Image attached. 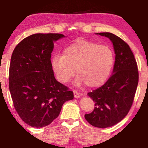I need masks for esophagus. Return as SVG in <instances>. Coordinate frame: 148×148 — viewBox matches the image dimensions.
Returning <instances> with one entry per match:
<instances>
[{"instance_id": "obj_1", "label": "esophagus", "mask_w": 148, "mask_h": 148, "mask_svg": "<svg viewBox=\"0 0 148 148\" xmlns=\"http://www.w3.org/2000/svg\"><path fill=\"white\" fill-rule=\"evenodd\" d=\"M74 97L77 98V99L81 97V93H79V92H77V91L76 90L74 91Z\"/></svg>"}]
</instances>
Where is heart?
Instances as JSON below:
<instances>
[{"mask_svg": "<svg viewBox=\"0 0 148 148\" xmlns=\"http://www.w3.org/2000/svg\"><path fill=\"white\" fill-rule=\"evenodd\" d=\"M114 64L112 49L95 41L78 40L66 47L62 56L56 54L51 65L57 79L66 83L75 74L79 83L97 87L107 81Z\"/></svg>", "mask_w": 148, "mask_h": 148, "instance_id": "heart-1", "label": "heart"}]
</instances>
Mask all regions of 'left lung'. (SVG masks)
<instances>
[{"label": "left lung", "instance_id": "8db88e82", "mask_svg": "<svg viewBox=\"0 0 148 148\" xmlns=\"http://www.w3.org/2000/svg\"><path fill=\"white\" fill-rule=\"evenodd\" d=\"M110 38L115 52L113 74L102 86L87 94L95 107L84 115L92 126L110 127L123 120L133 103L139 81L138 64L129 45L112 33H99Z\"/></svg>", "mask_w": 148, "mask_h": 148}]
</instances>
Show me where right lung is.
<instances>
[{"label": "right lung", "instance_id": "right-lung-1", "mask_svg": "<svg viewBox=\"0 0 148 148\" xmlns=\"http://www.w3.org/2000/svg\"><path fill=\"white\" fill-rule=\"evenodd\" d=\"M60 34H36L23 38L13 50L9 68V89L22 120L34 127L51 123L64 103L74 99L69 87L56 80L51 56Z\"/></svg>", "mask_w": 148, "mask_h": 148}]
</instances>
